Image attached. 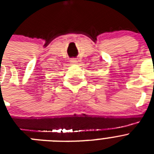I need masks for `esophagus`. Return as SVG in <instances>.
<instances>
[{
    "mask_svg": "<svg viewBox=\"0 0 154 154\" xmlns=\"http://www.w3.org/2000/svg\"><path fill=\"white\" fill-rule=\"evenodd\" d=\"M71 63L72 64V65H75V64L78 63V62H77V60H76L75 58H72V59H71Z\"/></svg>",
    "mask_w": 154,
    "mask_h": 154,
    "instance_id": "1",
    "label": "esophagus"
}]
</instances>
